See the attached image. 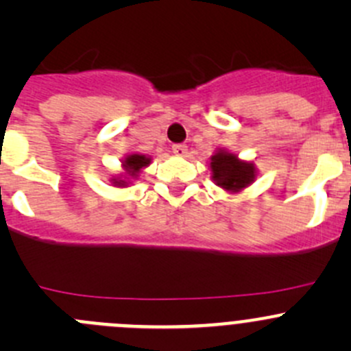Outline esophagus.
Listing matches in <instances>:
<instances>
[{
    "label": "esophagus",
    "mask_w": 351,
    "mask_h": 351,
    "mask_svg": "<svg viewBox=\"0 0 351 351\" xmlns=\"http://www.w3.org/2000/svg\"><path fill=\"white\" fill-rule=\"evenodd\" d=\"M186 146L185 144H175V146H173V153H175L176 156H185L186 154Z\"/></svg>",
    "instance_id": "obj_1"
}]
</instances>
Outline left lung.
Listing matches in <instances>:
<instances>
[{
  "label": "left lung",
  "instance_id": "left-lung-1",
  "mask_svg": "<svg viewBox=\"0 0 351 351\" xmlns=\"http://www.w3.org/2000/svg\"><path fill=\"white\" fill-rule=\"evenodd\" d=\"M212 178L215 185L229 192H239L253 183L256 176V168L253 162H246L238 159V156L228 151H217L210 158Z\"/></svg>",
  "mask_w": 351,
  "mask_h": 351
}]
</instances>
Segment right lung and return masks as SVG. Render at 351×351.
Segmentation results:
<instances>
[{"label":"right lung","instance_id":"add662e5","mask_svg":"<svg viewBox=\"0 0 351 351\" xmlns=\"http://www.w3.org/2000/svg\"><path fill=\"white\" fill-rule=\"evenodd\" d=\"M151 162V158H146L144 154H129L123 159V169H125V175L122 176L123 180L113 178L115 185H127L129 178H136L139 175V171L143 168H146Z\"/></svg>","mask_w":351,"mask_h":351}]
</instances>
